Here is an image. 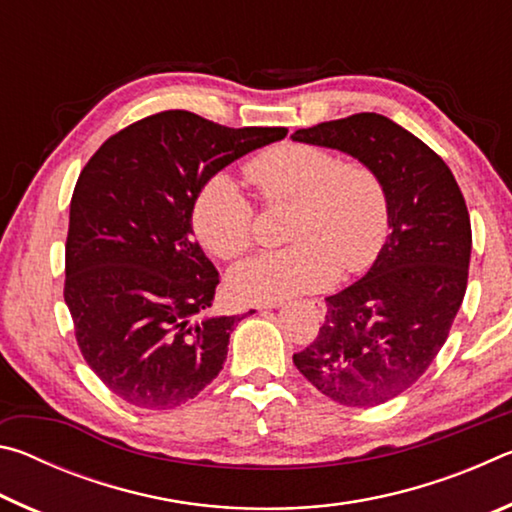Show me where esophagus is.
Here are the masks:
<instances>
[{"mask_svg":"<svg viewBox=\"0 0 512 512\" xmlns=\"http://www.w3.org/2000/svg\"><path fill=\"white\" fill-rule=\"evenodd\" d=\"M307 305H309L311 309H316V314H318V316H325V302H320V300H309ZM273 307H280V305H273Z\"/></svg>","mask_w":512,"mask_h":512,"instance_id":"1","label":"esophagus"}]
</instances>
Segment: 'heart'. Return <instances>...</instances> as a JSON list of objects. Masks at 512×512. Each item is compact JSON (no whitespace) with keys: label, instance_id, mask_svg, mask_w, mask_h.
Returning a JSON list of instances; mask_svg holds the SVG:
<instances>
[{"label":"heart","instance_id":"1","mask_svg":"<svg viewBox=\"0 0 512 512\" xmlns=\"http://www.w3.org/2000/svg\"><path fill=\"white\" fill-rule=\"evenodd\" d=\"M246 176L268 203H293L289 241L230 273L239 300L273 305L323 289L341 273L372 264L388 235V192L366 162H339L323 146L289 142L255 155ZM255 210L239 183L216 173L196 194L192 225L201 244L221 259H237L253 244Z\"/></svg>","mask_w":512,"mask_h":512}]
</instances>
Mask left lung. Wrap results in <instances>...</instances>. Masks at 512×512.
<instances>
[{
    "label": "left lung",
    "mask_w": 512,
    "mask_h": 512,
    "mask_svg": "<svg viewBox=\"0 0 512 512\" xmlns=\"http://www.w3.org/2000/svg\"><path fill=\"white\" fill-rule=\"evenodd\" d=\"M291 137L370 164L386 185L391 235L359 282L325 298L318 336L293 354L329 400L357 409L384 404L424 375L461 309L472 253L465 198L440 155L377 112Z\"/></svg>",
    "instance_id": "obj_1"
}]
</instances>
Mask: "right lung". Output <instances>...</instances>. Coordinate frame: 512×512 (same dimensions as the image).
Returning <instances> with one entry per match:
<instances>
[{
  "instance_id": "obj_1",
  "label": "right lung",
  "mask_w": 512,
  "mask_h": 512,
  "mask_svg": "<svg viewBox=\"0 0 512 512\" xmlns=\"http://www.w3.org/2000/svg\"><path fill=\"white\" fill-rule=\"evenodd\" d=\"M287 128L167 110L112 135L69 203L65 302L88 366L140 409L185 404L219 375L244 316H214L219 271L194 239L201 187Z\"/></svg>"
}]
</instances>
